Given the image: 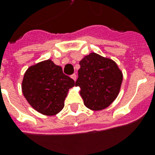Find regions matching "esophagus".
Masks as SVG:
<instances>
[{"label": "esophagus", "mask_w": 155, "mask_h": 155, "mask_svg": "<svg viewBox=\"0 0 155 155\" xmlns=\"http://www.w3.org/2000/svg\"><path fill=\"white\" fill-rule=\"evenodd\" d=\"M71 77L72 78V79H73L74 81H76V79H77V75H76L75 74H71Z\"/></svg>", "instance_id": "esophagus-1"}]
</instances>
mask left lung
Here are the masks:
<instances>
[{
  "mask_svg": "<svg viewBox=\"0 0 155 155\" xmlns=\"http://www.w3.org/2000/svg\"><path fill=\"white\" fill-rule=\"evenodd\" d=\"M75 86L81 88L84 105L93 110L107 108L116 99L123 81L116 63L95 53L80 61Z\"/></svg>",
  "mask_w": 155,
  "mask_h": 155,
  "instance_id": "8db88e82",
  "label": "left lung"
}]
</instances>
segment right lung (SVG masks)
Returning a JSON list of instances; mask_svg holds the SVG:
<instances>
[{
  "label": "right lung",
  "instance_id": "1",
  "mask_svg": "<svg viewBox=\"0 0 155 155\" xmlns=\"http://www.w3.org/2000/svg\"><path fill=\"white\" fill-rule=\"evenodd\" d=\"M74 85V80L65 75L61 66L47 60L26 71L22 92L35 110L45 115H54L64 108L68 91Z\"/></svg>",
  "mask_w": 155,
  "mask_h": 155
}]
</instances>
